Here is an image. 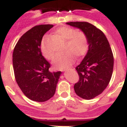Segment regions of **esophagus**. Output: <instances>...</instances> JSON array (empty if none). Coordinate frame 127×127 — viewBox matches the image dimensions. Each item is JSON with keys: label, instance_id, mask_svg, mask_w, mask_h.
Here are the masks:
<instances>
[{"label": "esophagus", "instance_id": "esophagus-1", "mask_svg": "<svg viewBox=\"0 0 127 127\" xmlns=\"http://www.w3.org/2000/svg\"><path fill=\"white\" fill-rule=\"evenodd\" d=\"M69 69H63L62 71H67V70H69Z\"/></svg>", "mask_w": 127, "mask_h": 127}]
</instances>
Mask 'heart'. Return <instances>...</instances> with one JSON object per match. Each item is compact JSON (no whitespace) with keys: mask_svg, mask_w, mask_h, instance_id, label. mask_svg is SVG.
Returning a JSON list of instances; mask_svg holds the SVG:
<instances>
[{"mask_svg":"<svg viewBox=\"0 0 127 127\" xmlns=\"http://www.w3.org/2000/svg\"><path fill=\"white\" fill-rule=\"evenodd\" d=\"M56 33L64 40H66L65 49L69 51L55 56L52 60L54 67L57 69H64L70 66L75 62L74 56L81 57L85 55L88 50V41L85 35L82 32H77L71 27H62L57 29ZM48 36H43L40 49L42 54L46 59L51 60L54 56V52L47 46Z\"/></svg>","mask_w":127,"mask_h":127,"instance_id":"obj_1","label":"heart"}]
</instances>
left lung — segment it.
I'll return each mask as SVG.
<instances>
[{
  "label": "left lung",
  "instance_id": "left-lung-1",
  "mask_svg": "<svg viewBox=\"0 0 127 127\" xmlns=\"http://www.w3.org/2000/svg\"><path fill=\"white\" fill-rule=\"evenodd\" d=\"M79 29L87 38L88 51L75 69L79 81L74 85L77 96L85 100L93 99L105 89L113 69V56L106 36L101 30L88 22H68Z\"/></svg>",
  "mask_w": 127,
  "mask_h": 127
}]
</instances>
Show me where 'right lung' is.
Instances as JSON below:
<instances>
[{"label": "right lung", "mask_w": 127, "mask_h": 127, "mask_svg": "<svg viewBox=\"0 0 127 127\" xmlns=\"http://www.w3.org/2000/svg\"><path fill=\"white\" fill-rule=\"evenodd\" d=\"M53 25L35 26L23 34L13 52L16 82L30 100L43 102L54 95L62 72H50V65L42 55L41 40Z\"/></svg>", "instance_id": "obj_1"}]
</instances>
